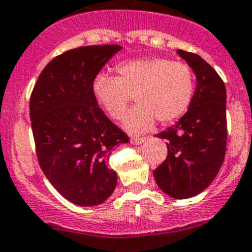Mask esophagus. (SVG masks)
Here are the masks:
<instances>
[{
    "mask_svg": "<svg viewBox=\"0 0 252 252\" xmlns=\"http://www.w3.org/2000/svg\"><path fill=\"white\" fill-rule=\"evenodd\" d=\"M145 141V137H132V138H130V142H132L133 145H141V143H143Z\"/></svg>",
    "mask_w": 252,
    "mask_h": 252,
    "instance_id": "esophagus-1",
    "label": "esophagus"
}]
</instances>
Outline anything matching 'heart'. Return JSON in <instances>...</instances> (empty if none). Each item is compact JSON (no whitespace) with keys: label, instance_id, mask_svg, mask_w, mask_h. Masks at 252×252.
I'll list each match as a JSON object with an SVG mask.
<instances>
[{"label":"heart","instance_id":"obj_1","mask_svg":"<svg viewBox=\"0 0 252 252\" xmlns=\"http://www.w3.org/2000/svg\"><path fill=\"white\" fill-rule=\"evenodd\" d=\"M116 78L101 74L94 82L97 102L113 120L124 119L134 97L137 106L126 120L130 132L150 130L158 120L169 124L185 115L194 96V74L182 61L141 58L116 65Z\"/></svg>","mask_w":252,"mask_h":252}]
</instances>
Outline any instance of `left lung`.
<instances>
[{
    "label": "left lung",
    "mask_w": 252,
    "mask_h": 252,
    "mask_svg": "<svg viewBox=\"0 0 252 252\" xmlns=\"http://www.w3.org/2000/svg\"><path fill=\"white\" fill-rule=\"evenodd\" d=\"M197 78L193 101L177 124L158 133L168 139V156L154 170L161 191L174 198L193 197L217 177L227 150L225 86L197 54L178 50Z\"/></svg>",
    "instance_id": "8db88e82"
}]
</instances>
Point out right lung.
I'll return each mask as SVG.
<instances>
[{"label":"right lung","instance_id":"right-lung-1","mask_svg":"<svg viewBox=\"0 0 252 252\" xmlns=\"http://www.w3.org/2000/svg\"><path fill=\"white\" fill-rule=\"evenodd\" d=\"M119 44L84 46L48 63L32 91V130L39 166L61 196L94 206L111 196L118 177L109 166L129 137L98 107L94 82Z\"/></svg>","mask_w":252,"mask_h":252}]
</instances>
